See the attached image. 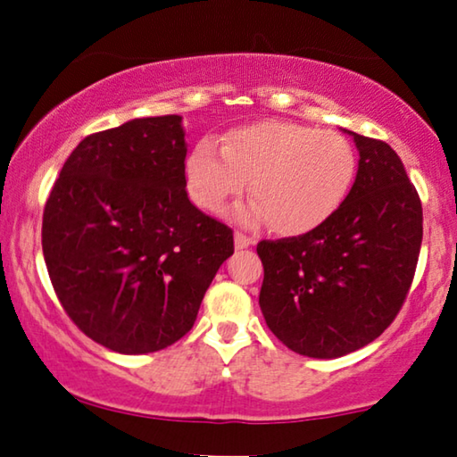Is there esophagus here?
<instances>
[{"label": "esophagus", "instance_id": "34e87169", "mask_svg": "<svg viewBox=\"0 0 457 457\" xmlns=\"http://www.w3.org/2000/svg\"><path fill=\"white\" fill-rule=\"evenodd\" d=\"M251 245H254L251 237H246L243 233H235V246H237V249H249Z\"/></svg>", "mask_w": 457, "mask_h": 457}]
</instances>
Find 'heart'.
I'll return each mask as SVG.
<instances>
[{
    "instance_id": "heart-1",
    "label": "heart",
    "mask_w": 457,
    "mask_h": 457,
    "mask_svg": "<svg viewBox=\"0 0 457 457\" xmlns=\"http://www.w3.org/2000/svg\"><path fill=\"white\" fill-rule=\"evenodd\" d=\"M355 152L341 134L289 122H257L200 140L187 160L188 195L220 211L251 182L257 203L246 220H267L278 235H305L345 203L355 180Z\"/></svg>"
}]
</instances>
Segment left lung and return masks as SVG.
I'll return each instance as SVG.
<instances>
[{"label": "left lung", "instance_id": "1", "mask_svg": "<svg viewBox=\"0 0 457 457\" xmlns=\"http://www.w3.org/2000/svg\"><path fill=\"white\" fill-rule=\"evenodd\" d=\"M353 136L357 176L321 227L261 241L259 305L269 329L295 353L335 359L365 347L402 309L423 237L421 203L389 144Z\"/></svg>", "mask_w": 457, "mask_h": 457}]
</instances>
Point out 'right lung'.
<instances>
[{"label": "right lung", "mask_w": 457, "mask_h": 457, "mask_svg": "<svg viewBox=\"0 0 457 457\" xmlns=\"http://www.w3.org/2000/svg\"><path fill=\"white\" fill-rule=\"evenodd\" d=\"M182 116L134 118L84 138L46 203L54 291L87 337L142 355L184 337L233 230L190 203Z\"/></svg>", "instance_id": "1"}]
</instances>
